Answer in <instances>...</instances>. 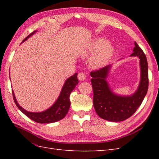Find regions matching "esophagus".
<instances>
[{"instance_id": "obj_1", "label": "esophagus", "mask_w": 159, "mask_h": 159, "mask_svg": "<svg viewBox=\"0 0 159 159\" xmlns=\"http://www.w3.org/2000/svg\"><path fill=\"white\" fill-rule=\"evenodd\" d=\"M78 78L80 81H84L86 78V75L84 73H83V72H80L78 75Z\"/></svg>"}]
</instances>
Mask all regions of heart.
Here are the masks:
<instances>
[{"label": "heart", "mask_w": 159, "mask_h": 159, "mask_svg": "<svg viewBox=\"0 0 159 159\" xmlns=\"http://www.w3.org/2000/svg\"><path fill=\"white\" fill-rule=\"evenodd\" d=\"M114 48L105 38H99L91 44L89 50L85 53V56L96 54L91 60V64L95 68H102L106 64L113 54Z\"/></svg>", "instance_id": "obj_1"}]
</instances>
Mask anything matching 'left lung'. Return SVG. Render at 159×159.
Returning a JSON list of instances; mask_svg holds the SVG:
<instances>
[{"label":"left lung","mask_w":159,"mask_h":159,"mask_svg":"<svg viewBox=\"0 0 159 159\" xmlns=\"http://www.w3.org/2000/svg\"><path fill=\"white\" fill-rule=\"evenodd\" d=\"M133 51L130 56L139 57L141 70L139 87L133 94L121 95L113 92L107 81L111 65L90 74L92 77L91 81L93 90L94 108L99 116L107 121L119 122L131 117L140 106L147 93L148 76L146 56L136 42Z\"/></svg>","instance_id":"1"}]
</instances>
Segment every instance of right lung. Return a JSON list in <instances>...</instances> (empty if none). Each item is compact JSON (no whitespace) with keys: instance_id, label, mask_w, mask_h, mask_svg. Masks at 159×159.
Masks as SVG:
<instances>
[{"instance_id":"obj_1","label":"right lung","mask_w":159,"mask_h":159,"mask_svg":"<svg viewBox=\"0 0 159 159\" xmlns=\"http://www.w3.org/2000/svg\"><path fill=\"white\" fill-rule=\"evenodd\" d=\"M36 32V30L32 32L22 42V43L26 41L28 38L31 37L33 34H34ZM77 75H78V74L76 73L65 81L63 87L61 88V92L55 103L50 107L43 111L31 112L22 108L17 102L15 95H14L12 90V95L14 102H15L17 107L28 117L33 120L34 121L39 123H50L58 121L64 118L66 114L68 112L70 107V93L79 82Z\"/></svg>"}]
</instances>
